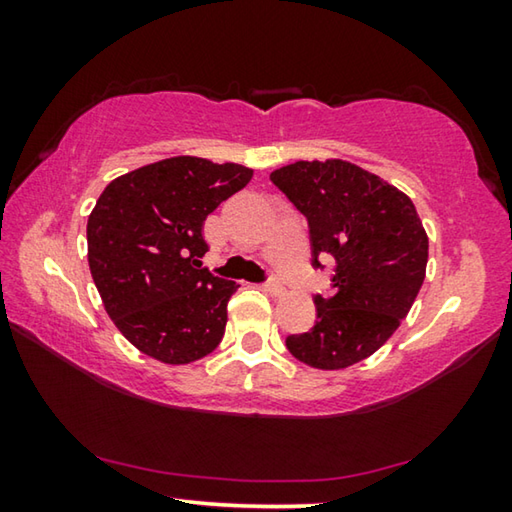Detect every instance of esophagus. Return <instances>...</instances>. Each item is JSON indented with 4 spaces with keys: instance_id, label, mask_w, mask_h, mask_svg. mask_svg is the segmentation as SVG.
<instances>
[{
    "instance_id": "obj_1",
    "label": "esophagus",
    "mask_w": 512,
    "mask_h": 512,
    "mask_svg": "<svg viewBox=\"0 0 512 512\" xmlns=\"http://www.w3.org/2000/svg\"><path fill=\"white\" fill-rule=\"evenodd\" d=\"M264 289H266V291H271L273 296H280V293L284 291L282 282H280V280H275V277H271V280H268V282L264 284Z\"/></svg>"
}]
</instances>
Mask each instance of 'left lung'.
Returning a JSON list of instances; mask_svg holds the SVG:
<instances>
[{
    "instance_id": "8db88e82",
    "label": "left lung",
    "mask_w": 512,
    "mask_h": 512,
    "mask_svg": "<svg viewBox=\"0 0 512 512\" xmlns=\"http://www.w3.org/2000/svg\"><path fill=\"white\" fill-rule=\"evenodd\" d=\"M273 185L307 216L314 266L332 255V296H316V325L287 336L318 370L354 366L384 345L413 307L427 273L429 237L409 196L345 160L293 162Z\"/></svg>"
}]
</instances>
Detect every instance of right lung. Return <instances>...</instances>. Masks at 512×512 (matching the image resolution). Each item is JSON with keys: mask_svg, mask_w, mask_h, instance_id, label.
<instances>
[{"mask_svg": "<svg viewBox=\"0 0 512 512\" xmlns=\"http://www.w3.org/2000/svg\"><path fill=\"white\" fill-rule=\"evenodd\" d=\"M253 169L178 155L112 180L88 216V262L108 316L137 350L185 366L221 343L239 289L201 268L203 223Z\"/></svg>", "mask_w": 512, "mask_h": 512, "instance_id": "add662e5", "label": "right lung"}]
</instances>
